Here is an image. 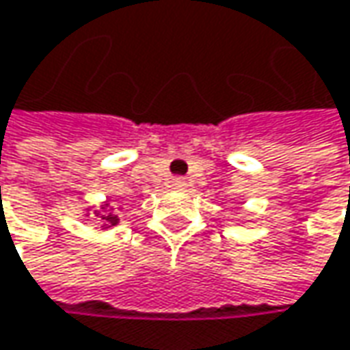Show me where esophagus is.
Listing matches in <instances>:
<instances>
[{"label": "esophagus", "mask_w": 350, "mask_h": 350, "mask_svg": "<svg viewBox=\"0 0 350 350\" xmlns=\"http://www.w3.org/2000/svg\"><path fill=\"white\" fill-rule=\"evenodd\" d=\"M184 186H186V182H184L182 178H176V180H174V188H178V190H180V188H184Z\"/></svg>", "instance_id": "esophagus-1"}]
</instances>
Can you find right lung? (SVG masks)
<instances>
[{"instance_id":"add662e5","label":"right lung","mask_w":350,"mask_h":350,"mask_svg":"<svg viewBox=\"0 0 350 350\" xmlns=\"http://www.w3.org/2000/svg\"><path fill=\"white\" fill-rule=\"evenodd\" d=\"M103 212H105V206H103V210H94V216H98L100 219H105V221H107L105 226H109V224L114 226V224H116V217H114L113 214H103Z\"/></svg>"}]
</instances>
